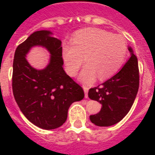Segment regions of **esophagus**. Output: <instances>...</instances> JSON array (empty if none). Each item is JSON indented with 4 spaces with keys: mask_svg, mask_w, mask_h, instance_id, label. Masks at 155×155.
<instances>
[{
    "mask_svg": "<svg viewBox=\"0 0 155 155\" xmlns=\"http://www.w3.org/2000/svg\"><path fill=\"white\" fill-rule=\"evenodd\" d=\"M83 88H84V94H85V98H87V92H88V87L87 86H83Z\"/></svg>",
    "mask_w": 155,
    "mask_h": 155,
    "instance_id": "1",
    "label": "esophagus"
}]
</instances>
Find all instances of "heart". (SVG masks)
I'll list each match as a JSON object with an SVG mask.
<instances>
[{
  "instance_id": "heart-1",
  "label": "heart",
  "mask_w": 155,
  "mask_h": 155,
  "mask_svg": "<svg viewBox=\"0 0 155 155\" xmlns=\"http://www.w3.org/2000/svg\"><path fill=\"white\" fill-rule=\"evenodd\" d=\"M127 43L122 35H113L98 28H87L73 36L71 44L63 45L62 57L66 71L75 76L82 66L86 65L78 76L84 84H92L99 77L106 80L113 76L125 62Z\"/></svg>"
}]
</instances>
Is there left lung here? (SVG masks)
Wrapping results in <instances>:
<instances>
[{
	"mask_svg": "<svg viewBox=\"0 0 155 155\" xmlns=\"http://www.w3.org/2000/svg\"><path fill=\"white\" fill-rule=\"evenodd\" d=\"M129 60L113 77L93 88H90L88 97L101 104V109L90 120L97 126H111L118 123L129 113L139 87V71L137 58L132 47Z\"/></svg>",
	"mask_w": 155,
	"mask_h": 155,
	"instance_id": "1",
	"label": "left lung"
}]
</instances>
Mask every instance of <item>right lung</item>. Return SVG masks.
<instances>
[{"label":"right lung","instance_id":"right-lung-1","mask_svg":"<svg viewBox=\"0 0 155 155\" xmlns=\"http://www.w3.org/2000/svg\"><path fill=\"white\" fill-rule=\"evenodd\" d=\"M49 52V63L43 69L30 65L26 55L32 47ZM61 41L50 30L35 31L17 47L13 63V92L18 107L30 122L43 130L63 125L73 102L84 92L63 68Z\"/></svg>","mask_w":155,"mask_h":155}]
</instances>
